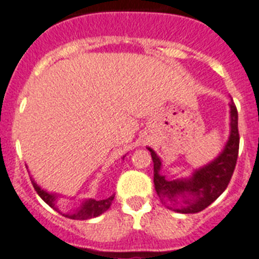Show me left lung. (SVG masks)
<instances>
[{
	"label": "left lung",
	"instance_id": "8db88e82",
	"mask_svg": "<svg viewBox=\"0 0 259 259\" xmlns=\"http://www.w3.org/2000/svg\"><path fill=\"white\" fill-rule=\"evenodd\" d=\"M230 106V135L223 149L209 163L192 171L189 176L167 179L162 174V159L159 155L146 146L152 154L154 166V188L158 197L167 209L180 214H196L206 209L227 188L236 166L239 154V130H237V110L233 101Z\"/></svg>",
	"mask_w": 259,
	"mask_h": 259
}]
</instances>
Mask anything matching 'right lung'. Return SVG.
<instances>
[{
    "label": "right lung",
    "mask_w": 259,
    "mask_h": 259,
    "mask_svg": "<svg viewBox=\"0 0 259 259\" xmlns=\"http://www.w3.org/2000/svg\"><path fill=\"white\" fill-rule=\"evenodd\" d=\"M124 157L125 155H123V159H124ZM27 168H28V167H27ZM31 182L32 184H33V188L36 189L38 196H40L50 207H53L56 211H58L59 214H62L63 217H66V218L75 219V221H87V219H92L98 217V215H101L102 212H105L109 209L110 205H111V202H113L114 200V196H115V194H113V196H110L109 198H105V200L100 201L95 200V198L80 200L79 203H77L74 209L70 210V211H63V210H61V207H59V201H61V198H63V196H61V194L58 193H52V192H48L45 191V189H42L40 185L35 182V179H33L32 176ZM71 200H72V198H71Z\"/></svg>",
    "instance_id": "right-lung-1"
}]
</instances>
